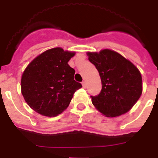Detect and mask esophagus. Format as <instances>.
Returning a JSON list of instances; mask_svg holds the SVG:
<instances>
[{
	"label": "esophagus",
	"mask_w": 158,
	"mask_h": 158,
	"mask_svg": "<svg viewBox=\"0 0 158 158\" xmlns=\"http://www.w3.org/2000/svg\"><path fill=\"white\" fill-rule=\"evenodd\" d=\"M82 85H83V87H84V89H86V88H87V83H86V81H83V82H82Z\"/></svg>",
	"instance_id": "esophagus-1"
}]
</instances>
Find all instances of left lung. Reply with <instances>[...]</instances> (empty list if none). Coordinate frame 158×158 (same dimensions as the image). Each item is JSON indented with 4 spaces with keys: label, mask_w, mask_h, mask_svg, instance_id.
Masks as SVG:
<instances>
[{
    "label": "left lung",
    "mask_w": 158,
    "mask_h": 158,
    "mask_svg": "<svg viewBox=\"0 0 158 158\" xmlns=\"http://www.w3.org/2000/svg\"><path fill=\"white\" fill-rule=\"evenodd\" d=\"M87 55L89 61L98 70L102 86L98 95L91 97L94 106L107 117H116L128 112L143 92L142 76L139 69L110 49Z\"/></svg>",
    "instance_id": "left-lung-1"
}]
</instances>
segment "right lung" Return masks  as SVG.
I'll return each instance as SVG.
<instances>
[{
    "mask_svg": "<svg viewBox=\"0 0 158 158\" xmlns=\"http://www.w3.org/2000/svg\"><path fill=\"white\" fill-rule=\"evenodd\" d=\"M74 52L55 48L34 58L21 77V93L29 106L44 116H56L70 103L82 87L74 79V69L68 62Z\"/></svg>",
    "mask_w": 158,
    "mask_h": 158,
    "instance_id": "right-lung-1",
    "label": "right lung"
}]
</instances>
